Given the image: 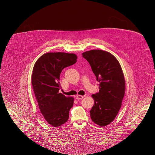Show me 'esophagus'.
Returning <instances> with one entry per match:
<instances>
[{
    "label": "esophagus",
    "mask_w": 155,
    "mask_h": 155,
    "mask_svg": "<svg viewBox=\"0 0 155 155\" xmlns=\"http://www.w3.org/2000/svg\"><path fill=\"white\" fill-rule=\"evenodd\" d=\"M84 96H82V95H78L77 96H76V99L77 100H81Z\"/></svg>",
    "instance_id": "esophagus-1"
}]
</instances>
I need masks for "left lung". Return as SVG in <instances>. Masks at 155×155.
I'll use <instances>...</instances> for the list:
<instances>
[{
    "mask_svg": "<svg viewBox=\"0 0 155 155\" xmlns=\"http://www.w3.org/2000/svg\"><path fill=\"white\" fill-rule=\"evenodd\" d=\"M88 61L99 91L92 95L94 104L90 110L91 118L98 125H109L116 117L125 94V79L117 59L109 52L91 50L82 53Z\"/></svg>",
    "mask_w": 155,
    "mask_h": 155,
    "instance_id": "8db88e82",
    "label": "left lung"
}]
</instances>
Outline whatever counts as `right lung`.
<instances>
[{"mask_svg":"<svg viewBox=\"0 0 155 155\" xmlns=\"http://www.w3.org/2000/svg\"><path fill=\"white\" fill-rule=\"evenodd\" d=\"M77 59L74 53H46L37 60L33 68L32 85L39 110L53 127L63 125L69 118L74 97L59 93L60 75L63 69L75 64Z\"/></svg>","mask_w":155,"mask_h":155,"instance_id":"obj_1","label":"right lung"}]
</instances>
